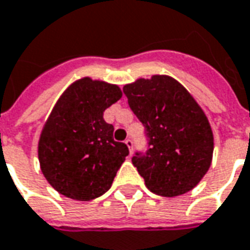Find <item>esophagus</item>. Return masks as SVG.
Wrapping results in <instances>:
<instances>
[{"mask_svg": "<svg viewBox=\"0 0 250 250\" xmlns=\"http://www.w3.org/2000/svg\"><path fill=\"white\" fill-rule=\"evenodd\" d=\"M125 144L128 146L129 152L132 154V152H133V140H132V139H126V140H125Z\"/></svg>", "mask_w": 250, "mask_h": 250, "instance_id": "obj_1", "label": "esophagus"}]
</instances>
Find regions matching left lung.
<instances>
[{
  "label": "left lung",
  "instance_id": "1",
  "mask_svg": "<svg viewBox=\"0 0 250 250\" xmlns=\"http://www.w3.org/2000/svg\"><path fill=\"white\" fill-rule=\"evenodd\" d=\"M129 107L148 139L132 163L155 194L174 197L192 190L212 162L214 135L207 115L175 79L155 75L124 87Z\"/></svg>",
  "mask_w": 250,
  "mask_h": 250
}]
</instances>
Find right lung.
I'll use <instances>...</instances> for the list:
<instances>
[{
	"instance_id": "obj_1",
	"label": "right lung",
	"mask_w": 250,
	"mask_h": 250,
	"mask_svg": "<svg viewBox=\"0 0 250 250\" xmlns=\"http://www.w3.org/2000/svg\"><path fill=\"white\" fill-rule=\"evenodd\" d=\"M121 96L115 84L83 77L57 101L39 137L38 158L58 193L89 201L110 189L129 149L114 142V126L103 120V111Z\"/></svg>"
}]
</instances>
